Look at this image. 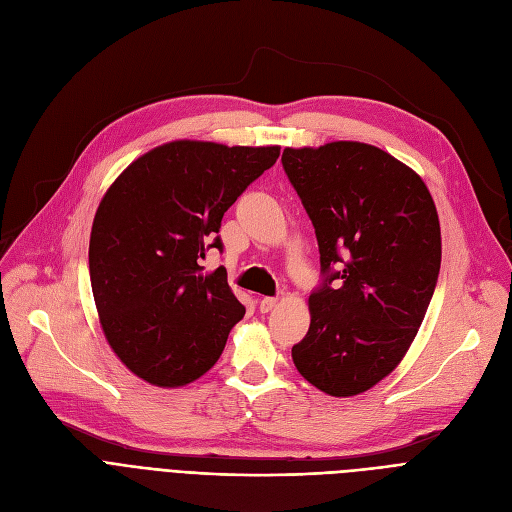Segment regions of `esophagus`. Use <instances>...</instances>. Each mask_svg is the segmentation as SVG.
I'll return each instance as SVG.
<instances>
[{"mask_svg":"<svg viewBox=\"0 0 512 512\" xmlns=\"http://www.w3.org/2000/svg\"><path fill=\"white\" fill-rule=\"evenodd\" d=\"M275 307H277V298H269V296L260 298V303H258L260 313H269V311H273Z\"/></svg>","mask_w":512,"mask_h":512,"instance_id":"34e87169","label":"esophagus"}]
</instances>
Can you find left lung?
I'll use <instances>...</instances> for the list:
<instances>
[{"mask_svg":"<svg viewBox=\"0 0 512 512\" xmlns=\"http://www.w3.org/2000/svg\"><path fill=\"white\" fill-rule=\"evenodd\" d=\"M281 163L326 273L292 360L324 394L358 396L402 362L424 322L443 252L438 211L424 180L377 146L286 148Z\"/></svg>","mask_w":512,"mask_h":512,"instance_id":"1","label":"left lung"}]
</instances>
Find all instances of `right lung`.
Returning a JSON list of instances; mask_svg holds the SVG:
<instances>
[{
  "label": "right lung",
  "mask_w": 512,
  "mask_h": 512,
  "mask_svg": "<svg viewBox=\"0 0 512 512\" xmlns=\"http://www.w3.org/2000/svg\"><path fill=\"white\" fill-rule=\"evenodd\" d=\"M279 146L175 139L122 171L97 207L88 269L99 324L133 375L182 387L222 356L245 315L226 269L203 273L224 211L275 165Z\"/></svg>",
  "instance_id": "1"
}]
</instances>
